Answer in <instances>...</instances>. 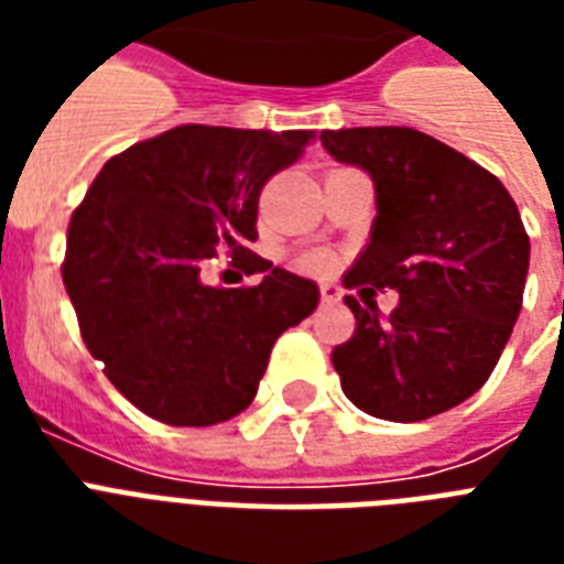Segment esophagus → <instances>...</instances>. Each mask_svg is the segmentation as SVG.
<instances>
[{
    "instance_id": "1",
    "label": "esophagus",
    "mask_w": 564,
    "mask_h": 564,
    "mask_svg": "<svg viewBox=\"0 0 564 564\" xmlns=\"http://www.w3.org/2000/svg\"><path fill=\"white\" fill-rule=\"evenodd\" d=\"M339 299H343V292H339V286H334V283H325V286L318 290V301H322V304H336Z\"/></svg>"
}]
</instances>
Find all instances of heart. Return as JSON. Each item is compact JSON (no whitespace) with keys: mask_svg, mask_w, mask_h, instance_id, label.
Segmentation results:
<instances>
[{"mask_svg":"<svg viewBox=\"0 0 564 564\" xmlns=\"http://www.w3.org/2000/svg\"><path fill=\"white\" fill-rule=\"evenodd\" d=\"M299 269L304 274H313V278H325V274L334 272V257L327 251H307L299 260Z\"/></svg>","mask_w":564,"mask_h":564,"instance_id":"obj_1","label":"heart"}]
</instances>
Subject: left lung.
I'll list each match as a JSON object with an SVG mask.
<instances>
[{
  "label": "left lung",
  "mask_w": 564,
  "mask_h": 564,
  "mask_svg": "<svg viewBox=\"0 0 564 564\" xmlns=\"http://www.w3.org/2000/svg\"><path fill=\"white\" fill-rule=\"evenodd\" d=\"M336 161L369 172L377 219L345 274L401 295L389 318L348 295L357 327L330 360L354 406L424 421L471 398L498 366L524 301L530 237L489 170L415 128L322 131Z\"/></svg>",
  "instance_id": "obj_1"
}]
</instances>
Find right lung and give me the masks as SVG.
Wrapping results in <instances>:
<instances>
[{
    "instance_id": "add662e5",
    "label": "right lung",
    "mask_w": 564,
    "mask_h": 564,
    "mask_svg": "<svg viewBox=\"0 0 564 564\" xmlns=\"http://www.w3.org/2000/svg\"><path fill=\"white\" fill-rule=\"evenodd\" d=\"M313 140V131L178 126L113 154L75 207L61 274L78 330L149 419L210 427L239 415L278 336L316 310V283L246 248L265 181ZM216 250L264 281L202 284Z\"/></svg>"
}]
</instances>
